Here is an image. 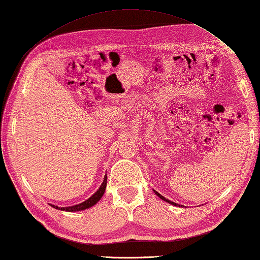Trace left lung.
<instances>
[{
  "label": "left lung",
  "instance_id": "obj_1",
  "mask_svg": "<svg viewBox=\"0 0 260 260\" xmlns=\"http://www.w3.org/2000/svg\"><path fill=\"white\" fill-rule=\"evenodd\" d=\"M155 192V191H154ZM155 194L159 196V198L161 199V200H163V201H166V202H168V203H170V204H172V205H176V206H181V205H178L176 203H174V202H172V201H170V200H168V199H166V198H163V196L161 195V194H159L157 192H155Z\"/></svg>",
  "mask_w": 260,
  "mask_h": 260
}]
</instances>
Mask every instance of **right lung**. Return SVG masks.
<instances>
[{
	"label": "right lung",
	"instance_id": "1",
	"mask_svg": "<svg viewBox=\"0 0 260 260\" xmlns=\"http://www.w3.org/2000/svg\"><path fill=\"white\" fill-rule=\"evenodd\" d=\"M106 186H107V174L105 176L104 179V182L103 184H101V186L99 187L98 191L94 193L91 198L88 199L87 201L82 202V203L78 204V205H74V206H71V207H58V206H55V205H52L54 208H57V210H61V211H67V212H78V211H82V210H86V208H89L91 206H93L94 204L97 203V202L103 198V195L106 191Z\"/></svg>",
	"mask_w": 260,
	"mask_h": 260
}]
</instances>
